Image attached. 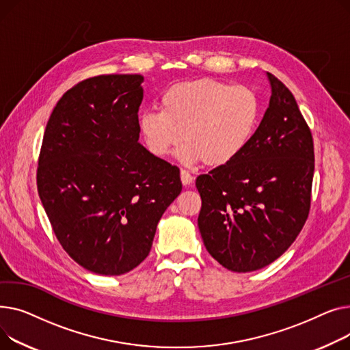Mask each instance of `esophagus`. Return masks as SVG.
Listing matches in <instances>:
<instances>
[{"label": "esophagus", "mask_w": 350, "mask_h": 350, "mask_svg": "<svg viewBox=\"0 0 350 350\" xmlns=\"http://www.w3.org/2000/svg\"><path fill=\"white\" fill-rule=\"evenodd\" d=\"M180 180H182L183 187H189V185L193 182V176H192L188 171L182 170V171H180Z\"/></svg>", "instance_id": "1"}]
</instances>
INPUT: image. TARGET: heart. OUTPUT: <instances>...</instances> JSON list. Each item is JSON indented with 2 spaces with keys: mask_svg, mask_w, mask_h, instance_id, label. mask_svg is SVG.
<instances>
[{
  "mask_svg": "<svg viewBox=\"0 0 350 350\" xmlns=\"http://www.w3.org/2000/svg\"><path fill=\"white\" fill-rule=\"evenodd\" d=\"M260 116V97L253 89L199 79L170 88L159 100V111L142 113L138 127L155 157H167L183 137L176 151L182 163L203 161L217 168L250 146Z\"/></svg>",
  "mask_w": 350,
  "mask_h": 350,
  "instance_id": "b5f03b06",
  "label": "heart"
}]
</instances>
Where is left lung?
I'll return each instance as SVG.
<instances>
[{
	"label": "left lung",
	"mask_w": 350,
	"mask_h": 350,
	"mask_svg": "<svg viewBox=\"0 0 350 350\" xmlns=\"http://www.w3.org/2000/svg\"><path fill=\"white\" fill-rule=\"evenodd\" d=\"M271 97L250 146L196 178L199 232L224 269L250 273L294 243L311 206L314 141L293 93L267 72Z\"/></svg>",
	"instance_id": "left-lung-1"
}]
</instances>
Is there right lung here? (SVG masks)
Instances as JSON below:
<instances>
[{
  "label": "right lung",
  "mask_w": 350,
  "mask_h": 350,
  "mask_svg": "<svg viewBox=\"0 0 350 350\" xmlns=\"http://www.w3.org/2000/svg\"><path fill=\"white\" fill-rule=\"evenodd\" d=\"M141 75L80 81L55 106L40 148V202L83 269L121 275L150 254L157 224L182 191L179 170L138 142Z\"/></svg>",
  "instance_id": "1"
}]
</instances>
